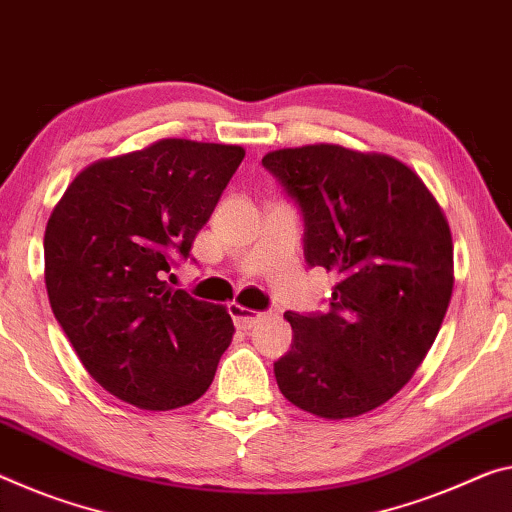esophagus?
Returning <instances> with one entry per match:
<instances>
[{"label":"esophagus","instance_id":"esophagus-1","mask_svg":"<svg viewBox=\"0 0 512 512\" xmlns=\"http://www.w3.org/2000/svg\"><path fill=\"white\" fill-rule=\"evenodd\" d=\"M227 312H230L234 326H237L239 330H250L264 316L262 312H253V310H248V307H243L239 303L227 305Z\"/></svg>","mask_w":512,"mask_h":512}]
</instances>
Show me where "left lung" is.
Instances as JSON below:
<instances>
[{
    "mask_svg": "<svg viewBox=\"0 0 512 512\" xmlns=\"http://www.w3.org/2000/svg\"><path fill=\"white\" fill-rule=\"evenodd\" d=\"M264 168L303 216L307 266L335 271L328 312H287L280 392L323 419L369 412L399 392L433 346L453 289L449 223L417 173L342 145L269 152Z\"/></svg>",
    "mask_w": 512,
    "mask_h": 512,
    "instance_id": "1",
    "label": "left lung"
}]
</instances>
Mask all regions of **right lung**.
Listing matches in <instances>:
<instances>
[{
  "label": "right lung",
  "mask_w": 512,
  "mask_h": 512,
  "mask_svg": "<svg viewBox=\"0 0 512 512\" xmlns=\"http://www.w3.org/2000/svg\"><path fill=\"white\" fill-rule=\"evenodd\" d=\"M243 148L164 139L72 180L45 230L52 312L86 371L141 410L189 405L232 342L223 305L168 280L209 221Z\"/></svg>",
  "instance_id": "obj_1"
}]
</instances>
